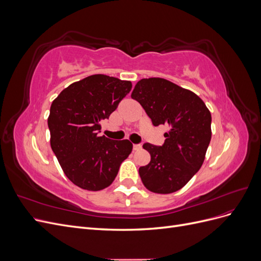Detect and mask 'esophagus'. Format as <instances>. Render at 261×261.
I'll return each instance as SVG.
<instances>
[{"instance_id": "obj_1", "label": "esophagus", "mask_w": 261, "mask_h": 261, "mask_svg": "<svg viewBox=\"0 0 261 261\" xmlns=\"http://www.w3.org/2000/svg\"><path fill=\"white\" fill-rule=\"evenodd\" d=\"M133 149L135 150V151H137V150H140V149H141V145H134V146H133Z\"/></svg>"}]
</instances>
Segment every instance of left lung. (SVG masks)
Returning <instances> with one entry per match:
<instances>
[{
    "label": "left lung",
    "instance_id": "obj_1",
    "mask_svg": "<svg viewBox=\"0 0 261 261\" xmlns=\"http://www.w3.org/2000/svg\"><path fill=\"white\" fill-rule=\"evenodd\" d=\"M130 97L139 102L154 126L170 127L162 146H143L151 156L139 168L143 184L156 194L179 191L203 163L211 139L210 111L196 93L159 77L140 80Z\"/></svg>",
    "mask_w": 261,
    "mask_h": 261
}]
</instances>
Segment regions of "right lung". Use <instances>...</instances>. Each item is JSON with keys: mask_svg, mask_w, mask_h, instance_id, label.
Wrapping results in <instances>:
<instances>
[{"mask_svg": "<svg viewBox=\"0 0 261 261\" xmlns=\"http://www.w3.org/2000/svg\"><path fill=\"white\" fill-rule=\"evenodd\" d=\"M132 89V83L97 74L73 83L51 105L50 144L63 172L76 186L97 192L112 184L129 155V140L98 136L101 120L109 118Z\"/></svg>", "mask_w": 261, "mask_h": 261, "instance_id": "add662e5", "label": "right lung"}]
</instances>
